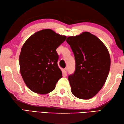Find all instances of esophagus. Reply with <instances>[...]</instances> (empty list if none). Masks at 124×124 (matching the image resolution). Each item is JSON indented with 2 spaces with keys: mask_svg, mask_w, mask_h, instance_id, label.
<instances>
[{
  "mask_svg": "<svg viewBox=\"0 0 124 124\" xmlns=\"http://www.w3.org/2000/svg\"><path fill=\"white\" fill-rule=\"evenodd\" d=\"M67 68H65V69L62 70V72L63 74H64L65 75H67Z\"/></svg>",
  "mask_w": 124,
  "mask_h": 124,
  "instance_id": "34e87169",
  "label": "esophagus"
}]
</instances>
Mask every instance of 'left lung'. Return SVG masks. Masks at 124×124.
I'll return each mask as SVG.
<instances>
[{
	"instance_id": "1",
	"label": "left lung",
	"mask_w": 124,
	"mask_h": 124,
	"mask_svg": "<svg viewBox=\"0 0 124 124\" xmlns=\"http://www.w3.org/2000/svg\"><path fill=\"white\" fill-rule=\"evenodd\" d=\"M66 41L76 61L75 71L68 77L72 93L79 99H90L106 83L111 64L109 52L100 39L87 31L68 37Z\"/></svg>"
}]
</instances>
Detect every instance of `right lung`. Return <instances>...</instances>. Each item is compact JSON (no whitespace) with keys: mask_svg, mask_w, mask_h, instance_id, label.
I'll return each instance as SVG.
<instances>
[{"mask_svg":"<svg viewBox=\"0 0 124 124\" xmlns=\"http://www.w3.org/2000/svg\"><path fill=\"white\" fill-rule=\"evenodd\" d=\"M66 38L46 29L33 33L23 44L19 57L20 72L31 91L46 94L55 89L62 77L56 49Z\"/></svg>","mask_w":124,"mask_h":124,"instance_id":"add662e5","label":"right lung"}]
</instances>
